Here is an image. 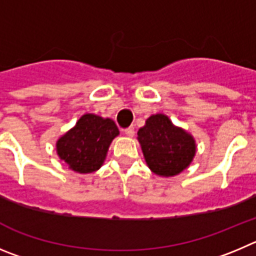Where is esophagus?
Listing matches in <instances>:
<instances>
[{"label":"esophagus","instance_id":"34e87169","mask_svg":"<svg viewBox=\"0 0 256 256\" xmlns=\"http://www.w3.org/2000/svg\"><path fill=\"white\" fill-rule=\"evenodd\" d=\"M124 132H125V135H128V136H134V134H135V128H126Z\"/></svg>","mask_w":256,"mask_h":256}]
</instances>
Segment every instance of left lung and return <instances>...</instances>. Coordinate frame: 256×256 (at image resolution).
I'll list each match as a JSON object with an SVG mask.
<instances>
[{"instance_id": "obj_1", "label": "left lung", "mask_w": 256, "mask_h": 256, "mask_svg": "<svg viewBox=\"0 0 256 256\" xmlns=\"http://www.w3.org/2000/svg\"><path fill=\"white\" fill-rule=\"evenodd\" d=\"M145 162L158 176L172 177L190 166L196 153L195 139L166 114H156L138 131Z\"/></svg>"}]
</instances>
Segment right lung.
<instances>
[{
    "label": "right lung",
    "instance_id": "1",
    "mask_svg": "<svg viewBox=\"0 0 256 256\" xmlns=\"http://www.w3.org/2000/svg\"><path fill=\"white\" fill-rule=\"evenodd\" d=\"M118 134L111 118L85 114L76 125L57 140V154L72 171L92 174L103 164L108 148Z\"/></svg>",
    "mask_w": 256,
    "mask_h": 256
}]
</instances>
